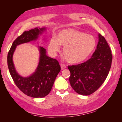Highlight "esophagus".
<instances>
[{
	"mask_svg": "<svg viewBox=\"0 0 122 122\" xmlns=\"http://www.w3.org/2000/svg\"><path fill=\"white\" fill-rule=\"evenodd\" d=\"M60 66L61 70H64V69L66 68V66L64 65V64H60Z\"/></svg>",
	"mask_w": 122,
	"mask_h": 122,
	"instance_id": "34e87169",
	"label": "esophagus"
}]
</instances>
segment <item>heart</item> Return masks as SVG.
I'll return each mask as SVG.
<instances>
[{"label": "heart", "mask_w": 122, "mask_h": 122, "mask_svg": "<svg viewBox=\"0 0 122 122\" xmlns=\"http://www.w3.org/2000/svg\"><path fill=\"white\" fill-rule=\"evenodd\" d=\"M64 46L63 53L68 62L76 64L84 61L89 56L96 46L95 38L91 35L72 29L62 31L58 38H52L49 41V51L56 55Z\"/></svg>", "instance_id": "obj_1"}]
</instances>
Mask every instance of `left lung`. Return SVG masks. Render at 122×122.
Returning a JSON list of instances; mask_svg holds the SVG:
<instances>
[{
	"label": "left lung",
	"mask_w": 122,
	"mask_h": 122,
	"mask_svg": "<svg viewBox=\"0 0 122 122\" xmlns=\"http://www.w3.org/2000/svg\"><path fill=\"white\" fill-rule=\"evenodd\" d=\"M97 49L91 58L77 65L68 66L71 75L70 84L77 93L83 95L92 94L107 79L112 61V54L105 39L100 33Z\"/></svg>",
	"instance_id": "obj_1"
}]
</instances>
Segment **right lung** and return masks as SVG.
<instances>
[{"instance_id":"add662e5","label":"right lung","mask_w":122,"mask_h":122,"mask_svg":"<svg viewBox=\"0 0 122 122\" xmlns=\"http://www.w3.org/2000/svg\"><path fill=\"white\" fill-rule=\"evenodd\" d=\"M46 29V27L35 28L25 31L14 41L8 53V66L15 83L24 94L32 97H43L50 93L61 67L56 59L46 55L45 48L39 46L40 56L37 69L30 76L23 77L15 70L13 54L17 46L37 40Z\"/></svg>"}]
</instances>
